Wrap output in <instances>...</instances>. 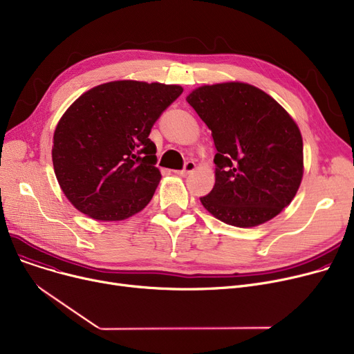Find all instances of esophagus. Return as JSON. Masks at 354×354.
Listing matches in <instances>:
<instances>
[{"instance_id": "34e87169", "label": "esophagus", "mask_w": 354, "mask_h": 354, "mask_svg": "<svg viewBox=\"0 0 354 354\" xmlns=\"http://www.w3.org/2000/svg\"><path fill=\"white\" fill-rule=\"evenodd\" d=\"M196 169V165H195V162H187L185 163V167L182 171H175V174L176 175H179V176H185V175H189V174H192L194 171Z\"/></svg>"}]
</instances>
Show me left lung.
<instances>
[{
  "mask_svg": "<svg viewBox=\"0 0 354 354\" xmlns=\"http://www.w3.org/2000/svg\"><path fill=\"white\" fill-rule=\"evenodd\" d=\"M187 102L212 132L215 185L203 208L251 228L280 214L304 174L303 138L288 111L261 88L225 82L192 90Z\"/></svg>",
  "mask_w": 354,
  "mask_h": 354,
  "instance_id": "8db88e82",
  "label": "left lung"
}]
</instances>
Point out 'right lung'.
Masks as SVG:
<instances>
[{"label": "right lung", "mask_w": 354, "mask_h": 354, "mask_svg": "<svg viewBox=\"0 0 354 354\" xmlns=\"http://www.w3.org/2000/svg\"><path fill=\"white\" fill-rule=\"evenodd\" d=\"M178 84L118 80L87 90L53 136L55 178L71 205L96 221H123L151 202L160 182L149 139Z\"/></svg>", "instance_id": "obj_1"}]
</instances>
